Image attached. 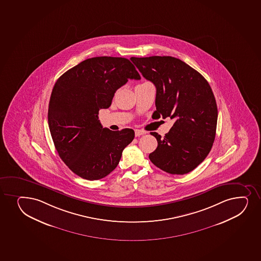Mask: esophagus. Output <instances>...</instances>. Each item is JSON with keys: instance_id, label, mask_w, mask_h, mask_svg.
I'll return each mask as SVG.
<instances>
[{"instance_id": "esophagus-1", "label": "esophagus", "mask_w": 261, "mask_h": 261, "mask_svg": "<svg viewBox=\"0 0 261 261\" xmlns=\"http://www.w3.org/2000/svg\"><path fill=\"white\" fill-rule=\"evenodd\" d=\"M145 134H146V132L143 131V130H140V129H136V130H135V136H136V137H139V136L145 135Z\"/></svg>"}]
</instances>
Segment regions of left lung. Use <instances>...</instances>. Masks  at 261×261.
<instances>
[{
	"mask_svg": "<svg viewBox=\"0 0 261 261\" xmlns=\"http://www.w3.org/2000/svg\"><path fill=\"white\" fill-rule=\"evenodd\" d=\"M131 61L155 86L157 116L175 120L164 137L151 133L158 147L150 161L171 174L189 173L205 160L215 139L218 109L211 87L198 71L172 56Z\"/></svg>",
	"mask_w": 261,
	"mask_h": 261,
	"instance_id": "obj_1",
	"label": "left lung"
}]
</instances>
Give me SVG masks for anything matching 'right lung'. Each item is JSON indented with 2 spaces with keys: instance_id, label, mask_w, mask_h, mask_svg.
Instances as JSON below:
<instances>
[{
  "instance_id": "obj_1",
  "label": "right lung",
  "mask_w": 261,
  "mask_h": 261,
  "mask_svg": "<svg viewBox=\"0 0 261 261\" xmlns=\"http://www.w3.org/2000/svg\"><path fill=\"white\" fill-rule=\"evenodd\" d=\"M129 79L141 75L128 59L100 56L70 68L54 86L47 113L50 134L60 158L83 179L109 175L135 138L133 129L103 128L98 118Z\"/></svg>"
}]
</instances>
